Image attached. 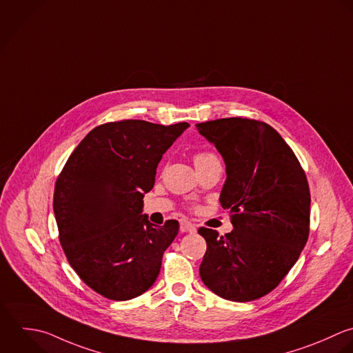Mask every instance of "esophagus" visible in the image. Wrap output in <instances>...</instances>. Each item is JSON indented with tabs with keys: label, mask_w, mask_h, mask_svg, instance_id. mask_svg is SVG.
<instances>
[{
	"label": "esophagus",
	"mask_w": 353,
	"mask_h": 353,
	"mask_svg": "<svg viewBox=\"0 0 353 353\" xmlns=\"http://www.w3.org/2000/svg\"><path fill=\"white\" fill-rule=\"evenodd\" d=\"M180 231H181V232H195L196 228H195V225H194L192 223L184 220V221L180 223Z\"/></svg>",
	"instance_id": "1"
}]
</instances>
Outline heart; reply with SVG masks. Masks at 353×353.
I'll return each mask as SVG.
<instances>
[{
  "mask_svg": "<svg viewBox=\"0 0 353 353\" xmlns=\"http://www.w3.org/2000/svg\"><path fill=\"white\" fill-rule=\"evenodd\" d=\"M216 157L213 155V154H210V152H198L195 157H194V162H195V165L196 163H202V162H206V161H209V159H214Z\"/></svg>",
  "mask_w": 353,
  "mask_h": 353,
  "instance_id": "heart-1",
  "label": "heart"
}]
</instances>
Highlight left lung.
<instances>
[{
	"label": "left lung",
	"mask_w": 353,
	"mask_h": 353,
	"mask_svg": "<svg viewBox=\"0 0 353 353\" xmlns=\"http://www.w3.org/2000/svg\"><path fill=\"white\" fill-rule=\"evenodd\" d=\"M221 154L227 180L220 203L232 232H198L208 249L199 267L205 286L236 303L272 292L299 260L310 235L311 194L293 150L268 123L223 118L196 123Z\"/></svg>",
	"instance_id": "left-lung-1"
}]
</instances>
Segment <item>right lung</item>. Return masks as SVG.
<instances>
[{
    "mask_svg": "<svg viewBox=\"0 0 353 353\" xmlns=\"http://www.w3.org/2000/svg\"><path fill=\"white\" fill-rule=\"evenodd\" d=\"M190 126L140 119L92 129L59 174L53 212L59 241L78 276L114 301L132 300L157 281L179 223L141 214L162 155Z\"/></svg>",
    "mask_w": 353,
    "mask_h": 353,
    "instance_id": "add662e5",
    "label": "right lung"
}]
</instances>
